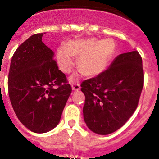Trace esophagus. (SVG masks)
Masks as SVG:
<instances>
[{
    "instance_id": "1",
    "label": "esophagus",
    "mask_w": 159,
    "mask_h": 159,
    "mask_svg": "<svg viewBox=\"0 0 159 159\" xmlns=\"http://www.w3.org/2000/svg\"><path fill=\"white\" fill-rule=\"evenodd\" d=\"M71 88L74 91H78V90L80 89V85L79 83H72L71 84Z\"/></svg>"
}]
</instances>
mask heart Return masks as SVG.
I'll return each mask as SVG.
<instances>
[{"label":"heart","instance_id":"b5f03b06","mask_svg":"<svg viewBox=\"0 0 159 159\" xmlns=\"http://www.w3.org/2000/svg\"><path fill=\"white\" fill-rule=\"evenodd\" d=\"M116 44L111 40L99 42L96 39H78L69 41L65 48L57 50V57L60 69L69 73L74 65L72 56L78 57L77 65L85 75L95 76L102 73L113 58ZM75 77H73L74 80Z\"/></svg>","mask_w":159,"mask_h":159}]
</instances>
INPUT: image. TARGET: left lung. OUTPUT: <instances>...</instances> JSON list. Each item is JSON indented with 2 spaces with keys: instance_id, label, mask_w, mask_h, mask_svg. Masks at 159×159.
Listing matches in <instances>:
<instances>
[{
  "instance_id": "obj_1",
  "label": "left lung",
  "mask_w": 159,
  "mask_h": 159,
  "mask_svg": "<svg viewBox=\"0 0 159 159\" xmlns=\"http://www.w3.org/2000/svg\"><path fill=\"white\" fill-rule=\"evenodd\" d=\"M143 84V61L136 50L120 54L107 70L83 81V112L88 128L108 134L123 127L135 111Z\"/></svg>"
}]
</instances>
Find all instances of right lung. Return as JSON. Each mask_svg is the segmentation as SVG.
<instances>
[{"label": "right lung", "mask_w": 159, "mask_h": 159, "mask_svg": "<svg viewBox=\"0 0 159 159\" xmlns=\"http://www.w3.org/2000/svg\"><path fill=\"white\" fill-rule=\"evenodd\" d=\"M43 35H32L17 48L8 78L15 114L35 133H45L57 127L71 92L65 74L53 59L54 53L42 42Z\"/></svg>", "instance_id": "add662e5"}]
</instances>
